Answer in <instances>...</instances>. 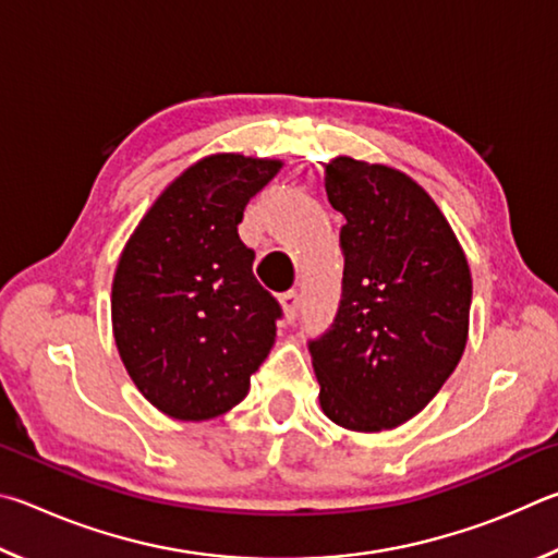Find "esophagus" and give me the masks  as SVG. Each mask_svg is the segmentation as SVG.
I'll use <instances>...</instances> for the list:
<instances>
[{"instance_id": "34e87169", "label": "esophagus", "mask_w": 558, "mask_h": 558, "mask_svg": "<svg viewBox=\"0 0 558 558\" xmlns=\"http://www.w3.org/2000/svg\"><path fill=\"white\" fill-rule=\"evenodd\" d=\"M280 305H282V313H286L288 323H292V319H295L298 313H300V295H298L295 290L282 292V295H280Z\"/></svg>"}]
</instances>
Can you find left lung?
Instances as JSON below:
<instances>
[{"label": "left lung", "instance_id": "8db88e82", "mask_svg": "<svg viewBox=\"0 0 558 558\" xmlns=\"http://www.w3.org/2000/svg\"><path fill=\"white\" fill-rule=\"evenodd\" d=\"M325 189L347 223L339 313L310 342L319 405L347 430H389L426 409L465 352L470 266L438 204L401 169L342 155Z\"/></svg>", "mask_w": 558, "mask_h": 558}]
</instances>
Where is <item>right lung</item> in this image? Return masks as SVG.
Segmentation results:
<instances>
[{"label":"right lung","instance_id":"add662e5","mask_svg":"<svg viewBox=\"0 0 558 558\" xmlns=\"http://www.w3.org/2000/svg\"><path fill=\"white\" fill-rule=\"evenodd\" d=\"M282 159L219 153L169 182L120 253L112 337L140 393L177 421L239 405L276 342L278 300L239 239L245 204Z\"/></svg>","mask_w":558,"mask_h":558}]
</instances>
